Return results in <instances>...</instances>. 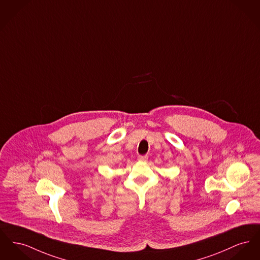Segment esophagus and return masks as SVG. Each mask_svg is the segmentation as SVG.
I'll return each instance as SVG.
<instances>
[{
    "label": "esophagus",
    "instance_id": "obj_1",
    "mask_svg": "<svg viewBox=\"0 0 260 260\" xmlns=\"http://www.w3.org/2000/svg\"><path fill=\"white\" fill-rule=\"evenodd\" d=\"M138 159V161H147L148 157H147V155H139Z\"/></svg>",
    "mask_w": 260,
    "mask_h": 260
}]
</instances>
